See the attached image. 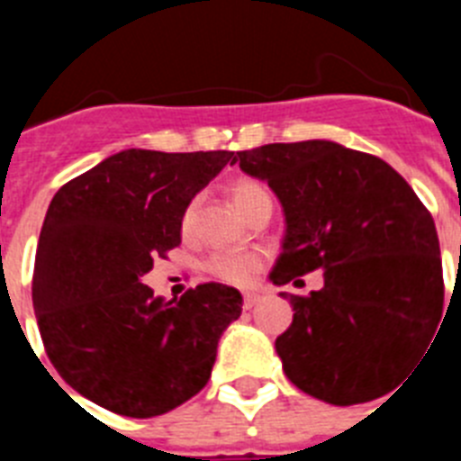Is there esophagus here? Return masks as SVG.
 Segmentation results:
<instances>
[{
	"label": "esophagus",
	"mask_w": 461,
	"mask_h": 461,
	"mask_svg": "<svg viewBox=\"0 0 461 461\" xmlns=\"http://www.w3.org/2000/svg\"><path fill=\"white\" fill-rule=\"evenodd\" d=\"M258 293H244V309H254L258 304Z\"/></svg>",
	"instance_id": "esophagus-1"
}]
</instances>
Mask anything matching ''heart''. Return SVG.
<instances>
[{"instance_id": "obj_1", "label": "heart", "mask_w": 461, "mask_h": 461, "mask_svg": "<svg viewBox=\"0 0 461 461\" xmlns=\"http://www.w3.org/2000/svg\"><path fill=\"white\" fill-rule=\"evenodd\" d=\"M230 198H233L235 207L242 212L244 217H249L251 212L260 205H272V198L267 189L256 180H238L230 186ZM195 210H198V201H191L186 205L185 214H182V230L189 233L191 226L195 221ZM263 267V256L258 251H219V254L210 256L205 263V270L210 272L214 279L230 284V286H247L251 284L256 275Z\"/></svg>"}]
</instances>
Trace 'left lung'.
<instances>
[{
	"mask_svg": "<svg viewBox=\"0 0 461 461\" xmlns=\"http://www.w3.org/2000/svg\"><path fill=\"white\" fill-rule=\"evenodd\" d=\"M286 217L272 284L323 270V288L281 293L293 323L275 348L293 385L328 404L383 397L427 351L443 316L434 219L409 182L372 154L332 140L238 152Z\"/></svg>",
	"mask_w": 461,
	"mask_h": 461,
	"instance_id": "obj_1",
	"label": "left lung"
}]
</instances>
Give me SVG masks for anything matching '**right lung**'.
<instances>
[{
  "label": "right lung",
  "mask_w": 461,
  "mask_h": 461,
  "mask_svg": "<svg viewBox=\"0 0 461 461\" xmlns=\"http://www.w3.org/2000/svg\"><path fill=\"white\" fill-rule=\"evenodd\" d=\"M233 161L223 149H124L50 201L32 300L48 357L94 404L154 418L205 388L242 295L210 281L166 303L140 279L182 242L191 198Z\"/></svg>",
  "instance_id": "add662e5"
}]
</instances>
